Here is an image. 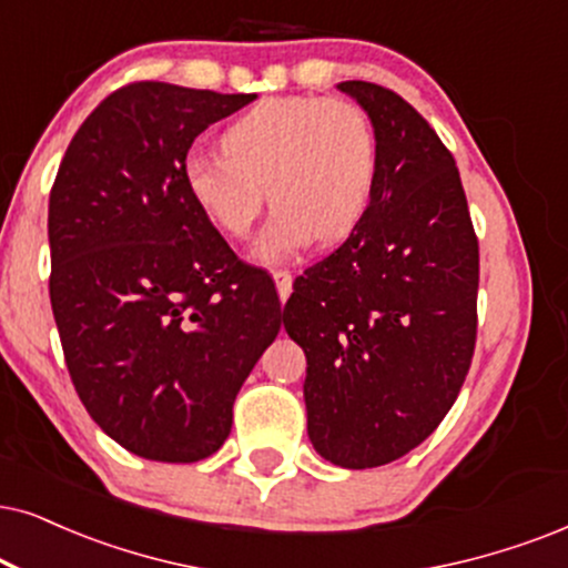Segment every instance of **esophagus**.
I'll use <instances>...</instances> for the list:
<instances>
[{
  "instance_id": "esophagus-1",
  "label": "esophagus",
  "mask_w": 568,
  "mask_h": 568,
  "mask_svg": "<svg viewBox=\"0 0 568 568\" xmlns=\"http://www.w3.org/2000/svg\"><path fill=\"white\" fill-rule=\"evenodd\" d=\"M272 277H275L280 301L288 298L291 291H293V275H291V272L288 270H275V272H272Z\"/></svg>"
}]
</instances>
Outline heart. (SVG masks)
<instances>
[{
  "label": "heart",
  "mask_w": 568,
  "mask_h": 568,
  "mask_svg": "<svg viewBox=\"0 0 568 568\" xmlns=\"http://www.w3.org/2000/svg\"><path fill=\"white\" fill-rule=\"evenodd\" d=\"M222 149L185 156V191L217 231L241 241L262 217L270 189L277 206L254 246L262 262L285 260L314 239H348L375 196V125L346 99H262L227 128Z\"/></svg>",
  "instance_id": "obj_1"
}]
</instances>
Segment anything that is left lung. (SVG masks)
Returning <instances> with one entry per match:
<instances>
[{"label": "left lung", "mask_w": 568, "mask_h": 568, "mask_svg": "<svg viewBox=\"0 0 568 568\" xmlns=\"http://www.w3.org/2000/svg\"><path fill=\"white\" fill-rule=\"evenodd\" d=\"M369 114L379 175L341 248L296 277L283 325L306 354L322 458L369 469L435 433L471 367L479 243L454 154L396 91L337 85Z\"/></svg>", "instance_id": "8db88e82"}]
</instances>
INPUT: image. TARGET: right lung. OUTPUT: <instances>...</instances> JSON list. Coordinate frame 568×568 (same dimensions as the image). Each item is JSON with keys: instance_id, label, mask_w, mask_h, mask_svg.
<instances>
[{"instance_id": "obj_1", "label": "right lung", "mask_w": 568, "mask_h": 568, "mask_svg": "<svg viewBox=\"0 0 568 568\" xmlns=\"http://www.w3.org/2000/svg\"><path fill=\"white\" fill-rule=\"evenodd\" d=\"M254 99L128 83L83 120L49 193L70 379L91 419L149 462H201L227 440L283 322L272 277L235 256L183 183L196 135Z\"/></svg>"}]
</instances>
